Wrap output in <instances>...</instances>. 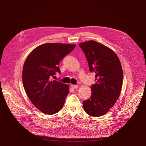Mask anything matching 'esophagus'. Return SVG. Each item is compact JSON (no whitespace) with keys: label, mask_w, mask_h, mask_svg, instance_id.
<instances>
[{"label":"esophagus","mask_w":146,"mask_h":146,"mask_svg":"<svg viewBox=\"0 0 146 146\" xmlns=\"http://www.w3.org/2000/svg\"><path fill=\"white\" fill-rule=\"evenodd\" d=\"M71 87L74 89H78V85H71Z\"/></svg>","instance_id":"obj_1"}]
</instances>
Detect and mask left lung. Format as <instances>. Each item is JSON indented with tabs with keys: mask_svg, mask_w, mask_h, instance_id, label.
I'll list each match as a JSON object with an SVG mask.
<instances>
[{
	"mask_svg": "<svg viewBox=\"0 0 146 146\" xmlns=\"http://www.w3.org/2000/svg\"><path fill=\"white\" fill-rule=\"evenodd\" d=\"M79 46L96 81L90 87V98L83 102V108L90 116L100 117L109 111L119 96L123 80L122 66L116 54L101 43L89 41Z\"/></svg>",
	"mask_w": 146,
	"mask_h": 146,
	"instance_id": "obj_1",
	"label": "left lung"
}]
</instances>
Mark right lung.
Listing matches in <instances>:
<instances>
[{
    "label": "right lung",
    "instance_id": "add662e5",
    "mask_svg": "<svg viewBox=\"0 0 146 146\" xmlns=\"http://www.w3.org/2000/svg\"><path fill=\"white\" fill-rule=\"evenodd\" d=\"M76 47L74 44L47 43L35 48L27 58L22 70V82L30 101L45 114L60 111L69 92L66 84L52 80L61 73V60Z\"/></svg>",
    "mask_w": 146,
    "mask_h": 146
}]
</instances>
